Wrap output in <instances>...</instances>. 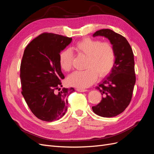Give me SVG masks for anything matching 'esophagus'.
<instances>
[{
  "instance_id": "1",
  "label": "esophagus",
  "mask_w": 154,
  "mask_h": 154,
  "mask_svg": "<svg viewBox=\"0 0 154 154\" xmlns=\"http://www.w3.org/2000/svg\"><path fill=\"white\" fill-rule=\"evenodd\" d=\"M76 91L78 92H84L87 91V89H83V88H76Z\"/></svg>"
}]
</instances>
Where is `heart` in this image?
Masks as SVG:
<instances>
[{
    "label": "heart",
    "instance_id": "obj_1",
    "mask_svg": "<svg viewBox=\"0 0 154 154\" xmlns=\"http://www.w3.org/2000/svg\"><path fill=\"white\" fill-rule=\"evenodd\" d=\"M73 49L76 53L86 57L84 71H76L69 75L67 82L69 85L84 88L91 86L97 78H103L112 69L116 60V51L110 42L85 38L78 41ZM73 54L65 49L59 54V63L64 71L72 67Z\"/></svg>",
    "mask_w": 154,
    "mask_h": 154
}]
</instances>
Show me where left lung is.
Returning <instances> with one entry per match:
<instances>
[{
  "mask_svg": "<svg viewBox=\"0 0 154 154\" xmlns=\"http://www.w3.org/2000/svg\"><path fill=\"white\" fill-rule=\"evenodd\" d=\"M105 36L113 44L116 60L109 75L96 87L103 97L100 103L92 109L101 117H114L123 112L132 100L136 83L134 53L127 40L112 30L97 31L93 36Z\"/></svg>",
  "mask_w": 154,
  "mask_h": 154,
  "instance_id": "8db88e82",
  "label": "left lung"
}]
</instances>
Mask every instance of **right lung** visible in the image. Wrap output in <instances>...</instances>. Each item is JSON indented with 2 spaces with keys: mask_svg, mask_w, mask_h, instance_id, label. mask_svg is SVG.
Masks as SVG:
<instances>
[{
  "mask_svg": "<svg viewBox=\"0 0 154 154\" xmlns=\"http://www.w3.org/2000/svg\"><path fill=\"white\" fill-rule=\"evenodd\" d=\"M72 38L44 32L26 46L20 64L22 94L36 118L51 122L58 120L67 109V97L74 88H63L65 76L59 63V54ZM58 90L59 92L55 91Z\"/></svg>",
  "mask_w": 154,
  "mask_h": 154,
  "instance_id": "right-lung-1",
  "label": "right lung"
}]
</instances>
